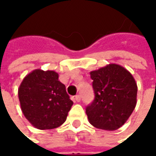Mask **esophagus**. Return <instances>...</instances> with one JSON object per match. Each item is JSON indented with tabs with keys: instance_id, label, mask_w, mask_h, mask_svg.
<instances>
[{
	"instance_id": "1",
	"label": "esophagus",
	"mask_w": 156,
	"mask_h": 156,
	"mask_svg": "<svg viewBox=\"0 0 156 156\" xmlns=\"http://www.w3.org/2000/svg\"><path fill=\"white\" fill-rule=\"evenodd\" d=\"M75 101H77V102L81 101V95H80V94H77V95H75Z\"/></svg>"
}]
</instances>
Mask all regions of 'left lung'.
I'll use <instances>...</instances> for the list:
<instances>
[{
  "label": "left lung",
  "instance_id": "obj_1",
  "mask_svg": "<svg viewBox=\"0 0 156 156\" xmlns=\"http://www.w3.org/2000/svg\"><path fill=\"white\" fill-rule=\"evenodd\" d=\"M90 77L95 97L86 108L88 122L97 129L116 130L128 121L136 106L135 78L115 63L91 71Z\"/></svg>",
  "mask_w": 156,
  "mask_h": 156
}]
</instances>
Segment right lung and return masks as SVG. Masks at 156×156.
I'll return each mask as SVG.
<instances>
[{"mask_svg":"<svg viewBox=\"0 0 156 156\" xmlns=\"http://www.w3.org/2000/svg\"><path fill=\"white\" fill-rule=\"evenodd\" d=\"M58 78V73L53 70L34 69L23 78L18 88L21 111L36 129L60 127L73 105L65 85Z\"/></svg>","mask_w":156,"mask_h":156,"instance_id":"add662e5","label":"right lung"}]
</instances>
